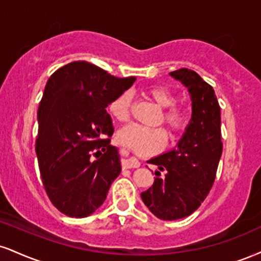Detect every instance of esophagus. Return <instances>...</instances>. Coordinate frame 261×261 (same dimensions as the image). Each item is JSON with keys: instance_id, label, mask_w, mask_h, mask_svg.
Returning <instances> with one entry per match:
<instances>
[{"instance_id": "esophagus-1", "label": "esophagus", "mask_w": 261, "mask_h": 261, "mask_svg": "<svg viewBox=\"0 0 261 261\" xmlns=\"http://www.w3.org/2000/svg\"><path fill=\"white\" fill-rule=\"evenodd\" d=\"M122 166H124V169L139 168V166H140V162L137 161L136 158H128V159H125L124 163H122Z\"/></svg>"}]
</instances>
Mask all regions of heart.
I'll use <instances>...</instances> for the list:
<instances>
[{
    "label": "heart",
    "mask_w": 261,
    "mask_h": 261,
    "mask_svg": "<svg viewBox=\"0 0 261 261\" xmlns=\"http://www.w3.org/2000/svg\"><path fill=\"white\" fill-rule=\"evenodd\" d=\"M146 96L154 102L163 112V122L168 126L171 137H175L184 130L187 124L186 113L176 108V98L168 89L163 86H150L144 91ZM109 114L115 120L125 122L131 115V95L122 92L108 106ZM162 120V119H161ZM118 141L139 154H150L159 152L166 144V134L163 128L146 127L141 125H128L118 133Z\"/></svg>",
    "instance_id": "b5f03b06"
}]
</instances>
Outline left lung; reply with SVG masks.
Segmentation results:
<instances>
[{"mask_svg":"<svg viewBox=\"0 0 261 261\" xmlns=\"http://www.w3.org/2000/svg\"><path fill=\"white\" fill-rule=\"evenodd\" d=\"M169 75L188 90L192 115L176 146L148 161L159 170L152 186L141 193L149 212L166 221L184 219L199 208L212 190L222 153L221 113L214 89L190 69Z\"/></svg>","mask_w":261,"mask_h":261,"instance_id":"obj_1","label":"left lung"}]
</instances>
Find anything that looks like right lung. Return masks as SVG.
<instances>
[{
  "instance_id": "1",
  "label": "right lung",
  "mask_w": 261,
  "mask_h": 261,
  "mask_svg": "<svg viewBox=\"0 0 261 261\" xmlns=\"http://www.w3.org/2000/svg\"><path fill=\"white\" fill-rule=\"evenodd\" d=\"M135 80L79 61L59 68L47 81L37 111L36 154L47 196L63 214H93L120 174L119 149L106 139L114 131L106 108ZM93 155L100 158L93 161Z\"/></svg>"
}]
</instances>
